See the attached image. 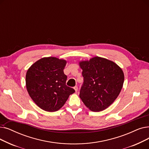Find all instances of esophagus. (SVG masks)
<instances>
[{
  "label": "esophagus",
  "mask_w": 149,
  "mask_h": 149,
  "mask_svg": "<svg viewBox=\"0 0 149 149\" xmlns=\"http://www.w3.org/2000/svg\"><path fill=\"white\" fill-rule=\"evenodd\" d=\"M74 89H75V92L77 93V91H78V87H77V86H75L74 88Z\"/></svg>",
  "instance_id": "obj_1"
}]
</instances>
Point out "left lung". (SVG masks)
<instances>
[{"mask_svg": "<svg viewBox=\"0 0 149 149\" xmlns=\"http://www.w3.org/2000/svg\"><path fill=\"white\" fill-rule=\"evenodd\" d=\"M79 66L84 78L80 99L91 111L104 110L120 92L124 81L123 70L114 62L99 56L81 61Z\"/></svg>", "mask_w": 149, "mask_h": 149, "instance_id": "8db88e82", "label": "left lung"}]
</instances>
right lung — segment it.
Here are the masks:
<instances>
[{"label":"right lung","mask_w":149,"mask_h":149,"mask_svg":"<svg viewBox=\"0 0 149 149\" xmlns=\"http://www.w3.org/2000/svg\"><path fill=\"white\" fill-rule=\"evenodd\" d=\"M67 61L56 57H44L29 68L25 76L29 95L43 110L56 111L64 105L73 88L66 85L64 74Z\"/></svg>","instance_id":"right-lung-1"}]
</instances>
